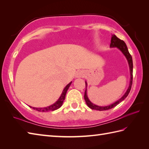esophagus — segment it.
<instances>
[{
  "mask_svg": "<svg viewBox=\"0 0 149 149\" xmlns=\"http://www.w3.org/2000/svg\"><path fill=\"white\" fill-rule=\"evenodd\" d=\"M84 72H83V71H79V72H77L76 73V75H75V77H77V78H80V77H81L84 76Z\"/></svg>",
  "mask_w": 149,
  "mask_h": 149,
  "instance_id": "obj_1",
  "label": "esophagus"
}]
</instances>
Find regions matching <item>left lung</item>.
Instances as JSON below:
<instances>
[{"mask_svg":"<svg viewBox=\"0 0 149 149\" xmlns=\"http://www.w3.org/2000/svg\"><path fill=\"white\" fill-rule=\"evenodd\" d=\"M110 47L111 48H115V47H116L117 49H118L120 51L122 52L123 55L125 56L127 60L129 66V70H130V75H131V79H130V83H129V86L127 88V91L125 93V94L120 98V99H118L116 102L114 103L110 104V105L106 106H97L95 105V104H93L91 101L89 100L88 97V95H87V83L86 81H85V83H86V90H85L84 92V100L86 101V103L87 104V106L91 108V109H95V110H98V111H105L107 109H110L113 108L114 107H115L116 106L118 105V104L121 102L122 101L124 100L126 97H127L129 95V92H130V90L131 89V86H132V70H133V64H132V56H131L129 52L128 49L127 47V45H126L125 43L123 42V40H121L119 39L118 38H117L115 34H113L112 37H111V44H110Z\"/></svg>","mask_w":149,"mask_h":149,"instance_id":"left-lung-1","label":"left lung"}]
</instances>
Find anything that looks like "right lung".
Masks as SVG:
<instances>
[{"label":"right lung","mask_w":149,"mask_h":149,"mask_svg":"<svg viewBox=\"0 0 149 149\" xmlns=\"http://www.w3.org/2000/svg\"><path fill=\"white\" fill-rule=\"evenodd\" d=\"M72 83V82L71 81L70 83H68L67 85H66L65 88H64V89H63L61 96L59 97L58 100H57L54 104H52V105L45 107H31V106H29V107H33V109L38 111H40V112L50 111H54V110L59 109V107H61V106H62L63 101H64V100L65 99L66 93V92H67V90L69 88L70 86L71 85Z\"/></svg>","instance_id":"right-lung-1"}]
</instances>
